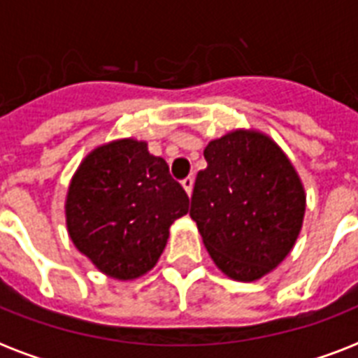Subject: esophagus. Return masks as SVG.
Returning <instances> with one entry per match:
<instances>
[{
	"instance_id": "obj_1",
	"label": "esophagus",
	"mask_w": 358,
	"mask_h": 358,
	"mask_svg": "<svg viewBox=\"0 0 358 358\" xmlns=\"http://www.w3.org/2000/svg\"><path fill=\"white\" fill-rule=\"evenodd\" d=\"M193 184H195V180H193V176H187V178L182 180V187H184L187 195H191V191H193Z\"/></svg>"
}]
</instances>
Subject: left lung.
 Wrapping results in <instances>:
<instances>
[{
  "label": "left lung",
  "instance_id": "8db88e82",
  "mask_svg": "<svg viewBox=\"0 0 358 358\" xmlns=\"http://www.w3.org/2000/svg\"><path fill=\"white\" fill-rule=\"evenodd\" d=\"M191 219L227 277L252 282L294 249L306 210L299 174L282 148L258 129H234L204 148Z\"/></svg>",
  "mask_w": 358,
  "mask_h": 358
}]
</instances>
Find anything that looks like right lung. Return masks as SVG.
<instances>
[{
	"label": "right lung",
	"instance_id": "1",
	"mask_svg": "<svg viewBox=\"0 0 358 358\" xmlns=\"http://www.w3.org/2000/svg\"><path fill=\"white\" fill-rule=\"evenodd\" d=\"M189 210L184 187L145 141L96 146L70 180L64 213L72 243L117 280H134L156 266L169 229Z\"/></svg>",
	"mask_w": 358,
	"mask_h": 358
}]
</instances>
